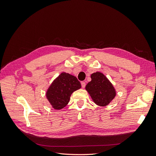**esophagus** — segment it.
I'll return each mask as SVG.
<instances>
[{"mask_svg": "<svg viewBox=\"0 0 156 156\" xmlns=\"http://www.w3.org/2000/svg\"><path fill=\"white\" fill-rule=\"evenodd\" d=\"M81 86H82L83 88H84L85 86H86V83L84 82H82V83H81Z\"/></svg>", "mask_w": 156, "mask_h": 156, "instance_id": "obj_1", "label": "esophagus"}]
</instances>
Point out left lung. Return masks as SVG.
<instances>
[{"label": "left lung", "mask_w": 156, "mask_h": 156, "mask_svg": "<svg viewBox=\"0 0 156 156\" xmlns=\"http://www.w3.org/2000/svg\"><path fill=\"white\" fill-rule=\"evenodd\" d=\"M91 80L86 86V90L95 104L105 107L113 100L116 91L113 84L101 72H96L91 75Z\"/></svg>", "instance_id": "8db88e82"}]
</instances>
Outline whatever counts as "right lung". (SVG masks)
<instances>
[{"instance_id": "right-lung-1", "label": "right lung", "mask_w": 156, "mask_h": 156, "mask_svg": "<svg viewBox=\"0 0 156 156\" xmlns=\"http://www.w3.org/2000/svg\"><path fill=\"white\" fill-rule=\"evenodd\" d=\"M81 87L76 77L62 72L46 91V96L51 105L55 110H61L68 104L71 94Z\"/></svg>"}]
</instances>
